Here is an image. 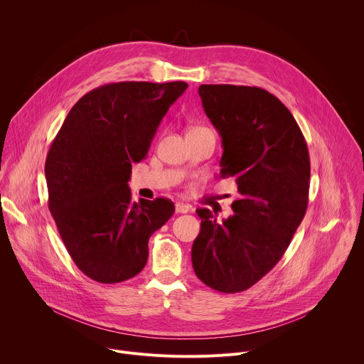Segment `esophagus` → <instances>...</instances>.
Returning <instances> with one entry per match:
<instances>
[{"instance_id": "obj_1", "label": "esophagus", "mask_w": 364, "mask_h": 364, "mask_svg": "<svg viewBox=\"0 0 364 364\" xmlns=\"http://www.w3.org/2000/svg\"><path fill=\"white\" fill-rule=\"evenodd\" d=\"M191 210V207L186 203H181V201H177L176 203V213H188Z\"/></svg>"}]
</instances>
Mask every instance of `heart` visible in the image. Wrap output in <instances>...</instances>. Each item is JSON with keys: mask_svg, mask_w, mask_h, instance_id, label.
I'll list each match as a JSON object with an SVG mask.
<instances>
[{"mask_svg": "<svg viewBox=\"0 0 364 364\" xmlns=\"http://www.w3.org/2000/svg\"><path fill=\"white\" fill-rule=\"evenodd\" d=\"M196 129H207V128H203V127H196V128H193L191 131H196Z\"/></svg>", "mask_w": 364, "mask_h": 364, "instance_id": "obj_1", "label": "heart"}]
</instances>
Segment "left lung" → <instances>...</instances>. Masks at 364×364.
<instances>
[{
	"mask_svg": "<svg viewBox=\"0 0 364 364\" xmlns=\"http://www.w3.org/2000/svg\"><path fill=\"white\" fill-rule=\"evenodd\" d=\"M198 95L222 136L220 177H235L242 197L222 223L209 209L196 210L193 269L219 292H242L279 262L305 216L308 146L292 114L265 89L200 85Z\"/></svg>",
	"mask_w": 364,
	"mask_h": 364,
	"instance_id": "1",
	"label": "left lung"
}]
</instances>
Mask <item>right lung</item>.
<instances>
[{
    "label": "right lung",
    "mask_w": 364,
    "mask_h": 364,
    "mask_svg": "<svg viewBox=\"0 0 364 364\" xmlns=\"http://www.w3.org/2000/svg\"><path fill=\"white\" fill-rule=\"evenodd\" d=\"M186 82H118L83 95L68 114L46 159L48 210L76 267L100 284L139 274L148 239L174 213L159 197L132 201V163L149 149Z\"/></svg>",
    "instance_id": "1"
}]
</instances>
